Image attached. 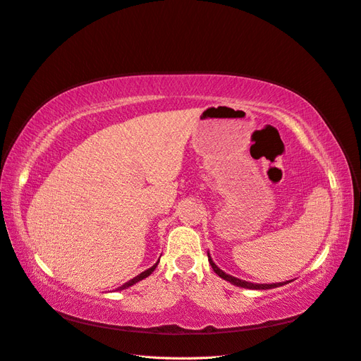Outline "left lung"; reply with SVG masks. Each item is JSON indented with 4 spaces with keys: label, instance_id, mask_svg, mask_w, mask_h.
Returning <instances> with one entry per match:
<instances>
[{
    "label": "left lung",
    "instance_id": "obj_1",
    "mask_svg": "<svg viewBox=\"0 0 361 361\" xmlns=\"http://www.w3.org/2000/svg\"><path fill=\"white\" fill-rule=\"evenodd\" d=\"M207 259H209V264H211L212 269L215 271V274H218V276H220L221 279H224L226 281H231L232 285L239 286V288L256 289V290H265V289L279 288V286H283V285H286V283H289V281H283V283H272V285H259V283L245 281V280H241V279H236V277H233V276H228V274H226V272H224L223 269H220V268H218V267L214 264V260H212V257H211V255H209V253H207Z\"/></svg>",
    "mask_w": 361,
    "mask_h": 361
}]
</instances>
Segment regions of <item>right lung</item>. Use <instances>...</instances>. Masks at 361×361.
Here are the masks:
<instances>
[{
	"label": "right lung",
	"mask_w": 361,
	"mask_h": 361,
	"mask_svg": "<svg viewBox=\"0 0 361 361\" xmlns=\"http://www.w3.org/2000/svg\"><path fill=\"white\" fill-rule=\"evenodd\" d=\"M158 264H159V260L157 262V264H155L154 267H152V268H149V269H146V271H143V272H141V274H138L137 277H134V279H130L129 281H126V283H125V285H122V286H120V288H117L116 290H123V289H126V288H129V286H133V285H135V283H137V281H141V280H143V279L149 277V276L152 274V272H154V271H155V268L158 267Z\"/></svg>",
	"instance_id": "1"
}]
</instances>
